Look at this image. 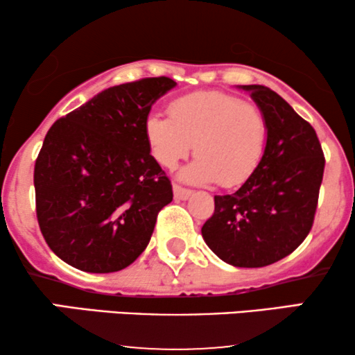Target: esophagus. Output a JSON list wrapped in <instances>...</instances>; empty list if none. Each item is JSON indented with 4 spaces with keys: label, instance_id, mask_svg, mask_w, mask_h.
I'll return each mask as SVG.
<instances>
[{
    "label": "esophagus",
    "instance_id": "esophagus-1",
    "mask_svg": "<svg viewBox=\"0 0 355 355\" xmlns=\"http://www.w3.org/2000/svg\"><path fill=\"white\" fill-rule=\"evenodd\" d=\"M173 192H174V198H176V200H187V198L192 196V191L184 189L181 186H176V184L173 186Z\"/></svg>",
    "mask_w": 355,
    "mask_h": 355
}]
</instances>
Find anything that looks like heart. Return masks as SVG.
Masks as SVG:
<instances>
[{
	"mask_svg": "<svg viewBox=\"0 0 355 355\" xmlns=\"http://www.w3.org/2000/svg\"><path fill=\"white\" fill-rule=\"evenodd\" d=\"M168 113L169 118L150 114L144 125L162 166L176 168L196 144L198 157L181 171L182 181L236 187L254 174L266 142V121L257 106L226 92L207 90L173 100Z\"/></svg>",
	"mask_w": 355,
	"mask_h": 355,
	"instance_id": "b5f03b06",
	"label": "heart"
}]
</instances>
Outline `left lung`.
I'll list each match as a JSON object with an SVG mask.
<instances>
[{
	"label": "left lung",
	"mask_w": 355,
	"mask_h": 355,
	"mask_svg": "<svg viewBox=\"0 0 355 355\" xmlns=\"http://www.w3.org/2000/svg\"><path fill=\"white\" fill-rule=\"evenodd\" d=\"M237 89L249 92L265 116L263 157L234 193L215 196L202 236L226 263L260 268L293 254L312 230L324 157L315 129L276 92Z\"/></svg>",
	"instance_id": "1"
}]
</instances>
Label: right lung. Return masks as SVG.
<instances>
[{
	"mask_svg": "<svg viewBox=\"0 0 355 355\" xmlns=\"http://www.w3.org/2000/svg\"><path fill=\"white\" fill-rule=\"evenodd\" d=\"M174 87L169 77L110 87L48 130L33 171L37 218L67 265L113 273L148 245L173 187L150 155L144 125Z\"/></svg>",
	"mask_w": 355,
	"mask_h": 355,
	"instance_id": "add662e5",
	"label": "right lung"
}]
</instances>
